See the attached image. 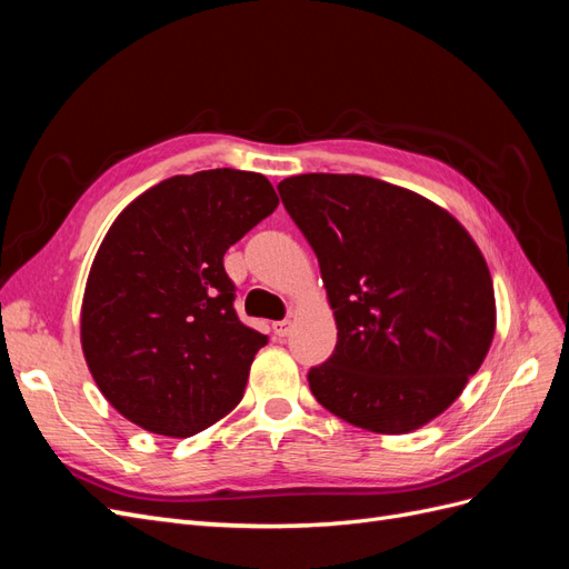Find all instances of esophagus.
Masks as SVG:
<instances>
[{
    "mask_svg": "<svg viewBox=\"0 0 569 569\" xmlns=\"http://www.w3.org/2000/svg\"><path fill=\"white\" fill-rule=\"evenodd\" d=\"M272 332L278 337H287L291 332V320H278L272 322Z\"/></svg>",
    "mask_w": 569,
    "mask_h": 569,
    "instance_id": "esophagus-1",
    "label": "esophagus"
}]
</instances>
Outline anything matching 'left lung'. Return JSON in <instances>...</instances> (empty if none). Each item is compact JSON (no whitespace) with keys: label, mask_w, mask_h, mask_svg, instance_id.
Here are the masks:
<instances>
[{"label":"left lung","mask_w":569,"mask_h":569,"mask_svg":"<svg viewBox=\"0 0 569 569\" xmlns=\"http://www.w3.org/2000/svg\"><path fill=\"white\" fill-rule=\"evenodd\" d=\"M278 192L337 320L332 356L308 370L318 403L377 435L437 418L493 339V284L472 237L437 203L366 176L306 173Z\"/></svg>","instance_id":"8db88e82"}]
</instances>
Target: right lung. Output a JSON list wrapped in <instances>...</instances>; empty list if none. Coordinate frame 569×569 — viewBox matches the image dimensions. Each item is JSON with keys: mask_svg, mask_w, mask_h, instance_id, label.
<instances>
[{"mask_svg": "<svg viewBox=\"0 0 569 569\" xmlns=\"http://www.w3.org/2000/svg\"><path fill=\"white\" fill-rule=\"evenodd\" d=\"M278 203L261 173L216 168L168 178L116 218L84 287L80 339L120 416L192 437L242 401L268 337L237 318L222 256Z\"/></svg>", "mask_w": 569, "mask_h": 569, "instance_id": "obj_1", "label": "right lung"}]
</instances>
